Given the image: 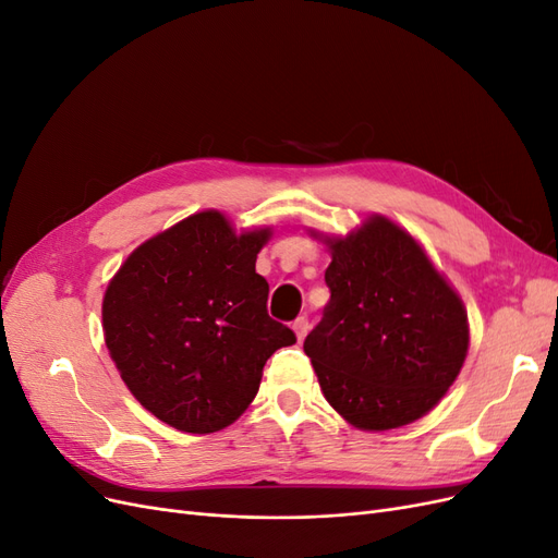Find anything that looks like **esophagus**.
Segmentation results:
<instances>
[{"mask_svg": "<svg viewBox=\"0 0 558 558\" xmlns=\"http://www.w3.org/2000/svg\"><path fill=\"white\" fill-rule=\"evenodd\" d=\"M293 330H295V337L298 340L302 342L307 337V332H310V320H307V316H300V318H295V324H293Z\"/></svg>", "mask_w": 558, "mask_h": 558, "instance_id": "esophagus-1", "label": "esophagus"}]
</instances>
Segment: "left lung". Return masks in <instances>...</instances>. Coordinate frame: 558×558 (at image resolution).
I'll return each mask as SVG.
<instances>
[{
  "label": "left lung",
  "mask_w": 558,
  "mask_h": 558,
  "mask_svg": "<svg viewBox=\"0 0 558 558\" xmlns=\"http://www.w3.org/2000/svg\"><path fill=\"white\" fill-rule=\"evenodd\" d=\"M324 242L330 302L305 340L320 391L361 430L408 426L461 373L470 342L463 300L386 216Z\"/></svg>",
  "instance_id": "obj_1"
}]
</instances>
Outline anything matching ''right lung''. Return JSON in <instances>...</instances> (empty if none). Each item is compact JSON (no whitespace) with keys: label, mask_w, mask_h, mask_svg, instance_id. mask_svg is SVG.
<instances>
[{"label":"right lung","mask_w":558,"mask_h":558,"mask_svg":"<svg viewBox=\"0 0 558 558\" xmlns=\"http://www.w3.org/2000/svg\"><path fill=\"white\" fill-rule=\"evenodd\" d=\"M272 230L234 232L207 209L134 248L107 286L105 342L144 408L183 433H216L256 398L263 367L295 335L267 314L256 272Z\"/></svg>","instance_id":"1"}]
</instances>
